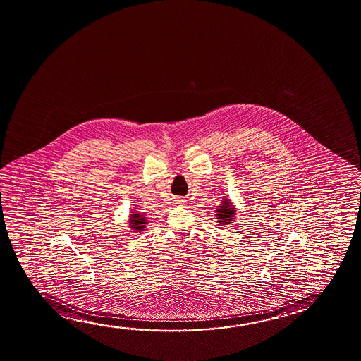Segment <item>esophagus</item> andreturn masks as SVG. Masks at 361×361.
Listing matches in <instances>:
<instances>
[{
	"label": "esophagus",
	"instance_id": "34e87169",
	"mask_svg": "<svg viewBox=\"0 0 361 361\" xmlns=\"http://www.w3.org/2000/svg\"><path fill=\"white\" fill-rule=\"evenodd\" d=\"M176 202H177V204H180V205H182V204H185V202H187V200H184V199L182 198H178L176 199Z\"/></svg>",
	"mask_w": 361,
	"mask_h": 361
}]
</instances>
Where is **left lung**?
<instances>
[{"instance_id":"left-lung-1","label":"left lung","mask_w":361,"mask_h":361,"mask_svg":"<svg viewBox=\"0 0 361 361\" xmlns=\"http://www.w3.org/2000/svg\"><path fill=\"white\" fill-rule=\"evenodd\" d=\"M235 208L230 203V199L224 198L223 203L219 205L216 209V216H218V223L220 225H228L235 219Z\"/></svg>"}]
</instances>
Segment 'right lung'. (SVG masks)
<instances>
[{
	"mask_svg": "<svg viewBox=\"0 0 361 361\" xmlns=\"http://www.w3.org/2000/svg\"><path fill=\"white\" fill-rule=\"evenodd\" d=\"M128 223H130V228H133L136 233H140V231H143V228H146L147 220H146L143 214L135 213L130 215Z\"/></svg>",
	"mask_w": 361,
	"mask_h": 361,
	"instance_id": "add662e5",
	"label": "right lung"
}]
</instances>
